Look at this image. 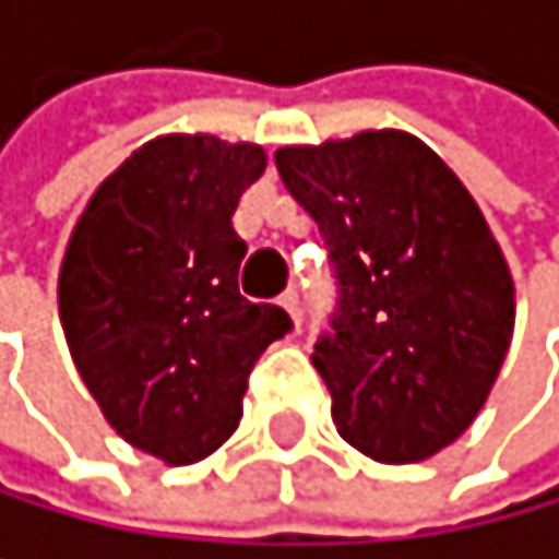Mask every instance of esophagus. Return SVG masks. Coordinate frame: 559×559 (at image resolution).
<instances>
[{
	"label": "esophagus",
	"mask_w": 559,
	"mask_h": 559,
	"mask_svg": "<svg viewBox=\"0 0 559 559\" xmlns=\"http://www.w3.org/2000/svg\"><path fill=\"white\" fill-rule=\"evenodd\" d=\"M280 308H283L286 314H290V322H294V325L300 322V300H297V294H283V297H280Z\"/></svg>",
	"instance_id": "obj_1"
}]
</instances>
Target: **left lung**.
I'll return each instance as SVG.
<instances>
[{
    "mask_svg": "<svg viewBox=\"0 0 559 559\" xmlns=\"http://www.w3.org/2000/svg\"><path fill=\"white\" fill-rule=\"evenodd\" d=\"M276 167L340 280L332 335L311 353L335 430L384 465L438 455L473 427L514 332V280L487 216L402 129L280 146Z\"/></svg>",
    "mask_w": 559,
    "mask_h": 559,
    "instance_id": "left-lung-1",
    "label": "left lung"
}]
</instances>
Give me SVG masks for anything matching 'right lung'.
I'll list each match as a JSON object with an SVG mask.
<instances>
[{
  "label": "right lung",
  "mask_w": 559,
  "mask_h": 559,
  "mask_svg": "<svg viewBox=\"0 0 559 559\" xmlns=\"http://www.w3.org/2000/svg\"><path fill=\"white\" fill-rule=\"evenodd\" d=\"M259 143L167 132L97 185L69 234L59 318L83 384L121 441L192 465L241 420L248 374L290 329L237 290L230 216L265 170Z\"/></svg>",
  "instance_id": "obj_1"
}]
</instances>
